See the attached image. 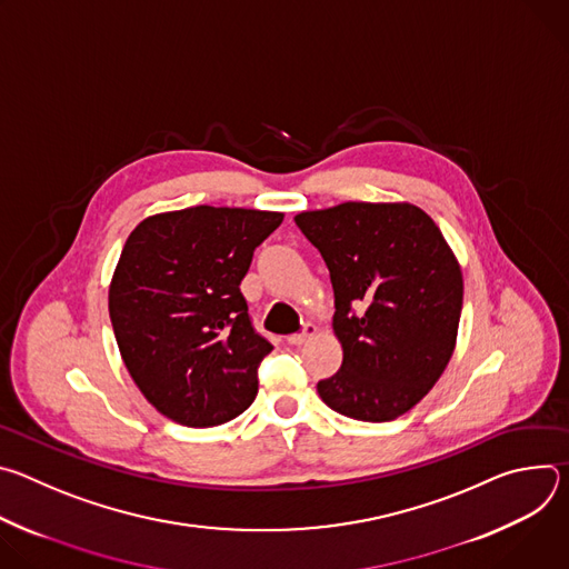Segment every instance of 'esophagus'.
<instances>
[{"label": "esophagus", "mask_w": 569, "mask_h": 569, "mask_svg": "<svg viewBox=\"0 0 569 569\" xmlns=\"http://www.w3.org/2000/svg\"><path fill=\"white\" fill-rule=\"evenodd\" d=\"M317 333V327L315 323H303V329H301V333H295V336H290L288 338V342L292 345V347H301V345H306L312 336Z\"/></svg>", "instance_id": "obj_1"}]
</instances>
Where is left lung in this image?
Segmentation results:
<instances>
[{
  "label": "left lung",
  "instance_id": "8db88e82",
  "mask_svg": "<svg viewBox=\"0 0 569 569\" xmlns=\"http://www.w3.org/2000/svg\"><path fill=\"white\" fill-rule=\"evenodd\" d=\"M331 272L342 367L319 380L338 415L382 423L410 412L448 367L461 268L435 220L410 202H342L295 216Z\"/></svg>",
  "mask_w": 569,
  "mask_h": 569
}]
</instances>
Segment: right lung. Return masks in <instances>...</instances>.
Segmentation results:
<instances>
[{"mask_svg":"<svg viewBox=\"0 0 569 569\" xmlns=\"http://www.w3.org/2000/svg\"><path fill=\"white\" fill-rule=\"evenodd\" d=\"M283 213L189 207L141 220L112 274L114 338L139 391L167 419L211 428L246 412L272 345L240 281Z\"/></svg>","mask_w":569,"mask_h":569,"instance_id":"1","label":"right lung"}]
</instances>
